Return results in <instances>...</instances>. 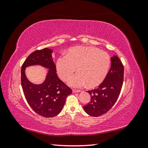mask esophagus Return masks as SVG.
Segmentation results:
<instances>
[{"label":"esophagus","mask_w":148,"mask_h":148,"mask_svg":"<svg viewBox=\"0 0 148 148\" xmlns=\"http://www.w3.org/2000/svg\"><path fill=\"white\" fill-rule=\"evenodd\" d=\"M73 92H81V91L80 90H78V89H73Z\"/></svg>","instance_id":"esophagus-1"}]
</instances>
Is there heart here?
I'll return each instance as SVG.
<instances>
[{
	"mask_svg": "<svg viewBox=\"0 0 148 148\" xmlns=\"http://www.w3.org/2000/svg\"><path fill=\"white\" fill-rule=\"evenodd\" d=\"M110 65L107 53L95 47L76 46L70 49L66 55L58 58L56 69L59 77L69 79L76 70L78 73L68 82L70 86L81 88L88 84L89 87L99 86L105 79Z\"/></svg>",
	"mask_w": 148,
	"mask_h": 148,
	"instance_id": "obj_1",
	"label": "heart"
}]
</instances>
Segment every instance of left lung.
<instances>
[{"mask_svg":"<svg viewBox=\"0 0 148 148\" xmlns=\"http://www.w3.org/2000/svg\"><path fill=\"white\" fill-rule=\"evenodd\" d=\"M111 66L105 79L96 89L88 91L91 101L83 109L92 117L107 112L117 101L123 80V65L117 56L111 57Z\"/></svg>","mask_w":148,"mask_h":148,"instance_id":"1","label":"left lung"}]
</instances>
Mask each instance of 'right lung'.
<instances>
[{
	"instance_id": "1",
	"label": "right lung",
	"mask_w": 148,
	"mask_h": 148,
	"mask_svg": "<svg viewBox=\"0 0 148 148\" xmlns=\"http://www.w3.org/2000/svg\"><path fill=\"white\" fill-rule=\"evenodd\" d=\"M52 53V49L48 48L31 53L22 65L21 71V83L26 101L36 113L44 117H53L59 114L66 97L72 92L58 78ZM32 65H40L49 69L46 79L41 84H34L26 78L25 69Z\"/></svg>"
}]
</instances>
